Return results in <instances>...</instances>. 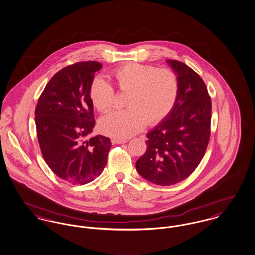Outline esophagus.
Instances as JSON below:
<instances>
[{"mask_svg": "<svg viewBox=\"0 0 255 255\" xmlns=\"http://www.w3.org/2000/svg\"><path fill=\"white\" fill-rule=\"evenodd\" d=\"M113 144H126L128 143V139H121V138H113L112 140Z\"/></svg>", "mask_w": 255, "mask_h": 255, "instance_id": "1", "label": "esophagus"}]
</instances>
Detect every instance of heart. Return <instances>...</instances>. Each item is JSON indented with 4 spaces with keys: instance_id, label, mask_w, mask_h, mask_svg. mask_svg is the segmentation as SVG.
Wrapping results in <instances>:
<instances>
[{
    "instance_id": "heart-1",
    "label": "heart",
    "mask_w": 255,
    "mask_h": 255,
    "mask_svg": "<svg viewBox=\"0 0 255 255\" xmlns=\"http://www.w3.org/2000/svg\"><path fill=\"white\" fill-rule=\"evenodd\" d=\"M118 88L128 93L127 109L113 111L100 121L103 133L128 138L142 130L146 124L162 121L176 103L179 82L170 69L130 62L113 72ZM89 96L96 109L107 112L114 104V88L105 79L95 78Z\"/></svg>"
}]
</instances>
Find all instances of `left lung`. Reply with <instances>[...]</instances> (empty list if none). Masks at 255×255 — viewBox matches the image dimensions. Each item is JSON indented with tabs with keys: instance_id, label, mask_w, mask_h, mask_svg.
<instances>
[{
	"instance_id": "obj_1",
	"label": "left lung",
	"mask_w": 255,
	"mask_h": 255,
	"mask_svg": "<svg viewBox=\"0 0 255 255\" xmlns=\"http://www.w3.org/2000/svg\"><path fill=\"white\" fill-rule=\"evenodd\" d=\"M179 82L172 111L147 133V150L136 161L147 181L169 186L192 174L201 163L210 137L211 99L201 77L186 64L167 60Z\"/></svg>"
}]
</instances>
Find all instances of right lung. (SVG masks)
<instances>
[{"label":"right lung","instance_id":"obj_1","mask_svg":"<svg viewBox=\"0 0 255 255\" xmlns=\"http://www.w3.org/2000/svg\"><path fill=\"white\" fill-rule=\"evenodd\" d=\"M97 61L61 69L48 82L35 108V126L43 158L49 168L71 184H86L104 171L111 141L93 131L94 108L89 90Z\"/></svg>","mask_w":255,"mask_h":255}]
</instances>
